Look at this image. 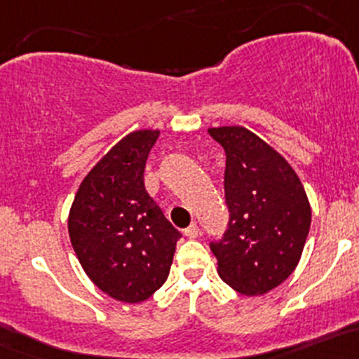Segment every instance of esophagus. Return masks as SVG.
<instances>
[{
  "instance_id": "1",
  "label": "esophagus",
  "mask_w": 359,
  "mask_h": 359,
  "mask_svg": "<svg viewBox=\"0 0 359 359\" xmlns=\"http://www.w3.org/2000/svg\"><path fill=\"white\" fill-rule=\"evenodd\" d=\"M184 235H186L187 238H198L199 235V226L196 223H192L191 226H187L186 230H184Z\"/></svg>"
}]
</instances>
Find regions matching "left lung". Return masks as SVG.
<instances>
[{
    "label": "left lung",
    "instance_id": "obj_1",
    "mask_svg": "<svg viewBox=\"0 0 359 359\" xmlns=\"http://www.w3.org/2000/svg\"><path fill=\"white\" fill-rule=\"evenodd\" d=\"M226 155L230 222L211 243L219 278L245 297L264 294L293 273L309 237L312 208L281 153L243 126L208 129Z\"/></svg>",
    "mask_w": 359,
    "mask_h": 359
}]
</instances>
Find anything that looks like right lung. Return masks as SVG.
I'll return each mask as SVG.
<instances>
[{"mask_svg":"<svg viewBox=\"0 0 359 359\" xmlns=\"http://www.w3.org/2000/svg\"><path fill=\"white\" fill-rule=\"evenodd\" d=\"M160 129H137L97 161L78 187L68 231L81 267L105 294L148 300L168 278L180 231L144 189V167Z\"/></svg>","mask_w":359,"mask_h":359,"instance_id":"right-lung-1","label":"right lung"}]
</instances>
